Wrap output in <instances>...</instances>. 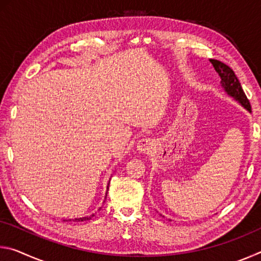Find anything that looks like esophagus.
Instances as JSON below:
<instances>
[{"label":"esophagus","mask_w":261,"mask_h":261,"mask_svg":"<svg viewBox=\"0 0 261 261\" xmlns=\"http://www.w3.org/2000/svg\"><path fill=\"white\" fill-rule=\"evenodd\" d=\"M154 147V143L152 139L149 138H143L138 141V144H137V149L140 152H144V153H148L151 152Z\"/></svg>","instance_id":"obj_1"}]
</instances>
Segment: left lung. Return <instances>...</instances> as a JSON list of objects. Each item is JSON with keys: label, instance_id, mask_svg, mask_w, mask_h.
Listing matches in <instances>:
<instances>
[{"label": "left lung", "instance_id": "left-lung-1", "mask_svg": "<svg viewBox=\"0 0 261 261\" xmlns=\"http://www.w3.org/2000/svg\"><path fill=\"white\" fill-rule=\"evenodd\" d=\"M210 61L211 63L213 64L215 71L219 73V76L221 78V84H222V86L224 90H226L227 93L229 95H231L232 98H235L238 102L242 103V106H244L249 112H251L250 101L246 98L244 91H243V88L241 86V83L236 77L233 70L219 60L211 59Z\"/></svg>", "mask_w": 261, "mask_h": 261}]
</instances>
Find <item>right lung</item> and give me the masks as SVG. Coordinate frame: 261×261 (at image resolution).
<instances>
[{"label": "right lung", "instance_id": "obj_1", "mask_svg": "<svg viewBox=\"0 0 261 261\" xmlns=\"http://www.w3.org/2000/svg\"><path fill=\"white\" fill-rule=\"evenodd\" d=\"M92 216H94V214L92 215ZM87 220H91V216H86V218H79V219H74V220H72L73 222H83V221H87ZM69 221H71V220H69Z\"/></svg>", "mask_w": 261, "mask_h": 261}]
</instances>
